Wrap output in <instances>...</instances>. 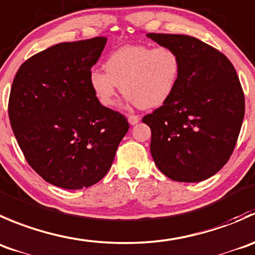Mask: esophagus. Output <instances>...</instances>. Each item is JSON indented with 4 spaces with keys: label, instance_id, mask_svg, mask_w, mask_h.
<instances>
[{
    "label": "esophagus",
    "instance_id": "obj_1",
    "mask_svg": "<svg viewBox=\"0 0 255 255\" xmlns=\"http://www.w3.org/2000/svg\"><path fill=\"white\" fill-rule=\"evenodd\" d=\"M128 123H130L131 125H135V124H137L138 122H140V117H138V115H128Z\"/></svg>",
    "mask_w": 255,
    "mask_h": 255
}]
</instances>
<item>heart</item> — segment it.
<instances>
[{"label": "heart", "mask_w": 255, "mask_h": 255, "mask_svg": "<svg viewBox=\"0 0 255 255\" xmlns=\"http://www.w3.org/2000/svg\"><path fill=\"white\" fill-rule=\"evenodd\" d=\"M182 60L173 48L125 45L108 57L105 72L93 69L89 83L98 102L112 108L119 87L130 102L142 109L165 104L177 88Z\"/></svg>", "instance_id": "b5f03b06"}]
</instances>
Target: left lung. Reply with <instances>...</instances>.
Masks as SVG:
<instances>
[{
	"instance_id": "1",
	"label": "left lung",
	"mask_w": 255,
	"mask_h": 255,
	"mask_svg": "<svg viewBox=\"0 0 255 255\" xmlns=\"http://www.w3.org/2000/svg\"><path fill=\"white\" fill-rule=\"evenodd\" d=\"M180 54L182 72L172 97L142 122L158 170L178 182H200L233 153L244 118V93L231 60L186 34L147 33Z\"/></svg>"
}]
</instances>
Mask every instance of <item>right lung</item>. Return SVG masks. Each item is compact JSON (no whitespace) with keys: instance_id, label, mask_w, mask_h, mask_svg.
<instances>
[{"instance_id":"add662e5","label":"right lung","mask_w":255,"mask_h":255,"mask_svg":"<svg viewBox=\"0 0 255 255\" xmlns=\"http://www.w3.org/2000/svg\"><path fill=\"white\" fill-rule=\"evenodd\" d=\"M105 37L52 45L22 63L8 117L28 165L52 185L80 190L99 182L128 130L125 115L98 102L89 83Z\"/></svg>"}]
</instances>
